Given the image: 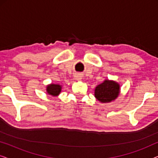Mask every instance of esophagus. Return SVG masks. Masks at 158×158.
<instances>
[{"instance_id": "obj_1", "label": "esophagus", "mask_w": 158, "mask_h": 158, "mask_svg": "<svg viewBox=\"0 0 158 158\" xmlns=\"http://www.w3.org/2000/svg\"><path fill=\"white\" fill-rule=\"evenodd\" d=\"M75 79L76 80H81L82 79V77H81V75H75Z\"/></svg>"}]
</instances>
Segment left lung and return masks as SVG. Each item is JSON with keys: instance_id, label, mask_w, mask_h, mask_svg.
<instances>
[{"instance_id": "obj_1", "label": "left lung", "mask_w": 158, "mask_h": 158, "mask_svg": "<svg viewBox=\"0 0 158 158\" xmlns=\"http://www.w3.org/2000/svg\"><path fill=\"white\" fill-rule=\"evenodd\" d=\"M120 94V85L111 80H105L95 88L94 96L101 103H110L117 98Z\"/></svg>"}]
</instances>
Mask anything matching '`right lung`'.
I'll use <instances>...</instances> for the list:
<instances>
[{
  "mask_svg": "<svg viewBox=\"0 0 158 158\" xmlns=\"http://www.w3.org/2000/svg\"><path fill=\"white\" fill-rule=\"evenodd\" d=\"M47 93L49 95L52 96H59L62 90V85L60 84L51 83L47 85L46 87Z\"/></svg>",
  "mask_w": 158,
  "mask_h": 158,
  "instance_id": "obj_1",
  "label": "right lung"
}]
</instances>
